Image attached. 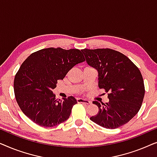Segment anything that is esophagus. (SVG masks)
Listing matches in <instances>:
<instances>
[{"mask_svg":"<svg viewBox=\"0 0 157 157\" xmlns=\"http://www.w3.org/2000/svg\"><path fill=\"white\" fill-rule=\"evenodd\" d=\"M76 101L78 103H84L86 104H91V101H90L86 99H83V98H77Z\"/></svg>","mask_w":157,"mask_h":157,"instance_id":"esophagus-1","label":"esophagus"}]
</instances>
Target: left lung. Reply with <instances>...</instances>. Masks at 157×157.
Returning <instances> with one entry per match:
<instances>
[{
    "mask_svg": "<svg viewBox=\"0 0 157 157\" xmlns=\"http://www.w3.org/2000/svg\"><path fill=\"white\" fill-rule=\"evenodd\" d=\"M89 66L98 73V87L108 94L106 104L94 101L98 112L90 119L113 129L128 123L138 113L144 97L142 75L127 56L110 48L82 49Z\"/></svg>",
    "mask_w": 157,
    "mask_h": 157,
    "instance_id": "left-lung-1",
    "label": "left lung"
}]
</instances>
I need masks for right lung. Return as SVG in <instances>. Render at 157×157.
<instances>
[{
    "label": "right lung",
    "mask_w": 157,
    "mask_h": 157,
    "mask_svg": "<svg viewBox=\"0 0 157 157\" xmlns=\"http://www.w3.org/2000/svg\"><path fill=\"white\" fill-rule=\"evenodd\" d=\"M78 49L48 48L31 53L14 78L16 101L23 113L40 126L52 127L67 120L76 100L56 99L52 90L75 65L84 61Z\"/></svg>",
    "instance_id": "1"
}]
</instances>
